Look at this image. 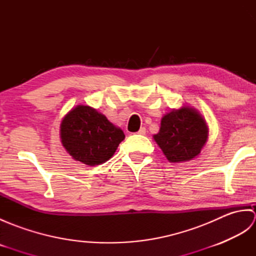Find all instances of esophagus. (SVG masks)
Instances as JSON below:
<instances>
[{
	"mask_svg": "<svg viewBox=\"0 0 256 256\" xmlns=\"http://www.w3.org/2000/svg\"><path fill=\"white\" fill-rule=\"evenodd\" d=\"M145 133H146V128H140L138 130V134H140V135H144Z\"/></svg>",
	"mask_w": 256,
	"mask_h": 256,
	"instance_id": "obj_1",
	"label": "esophagus"
}]
</instances>
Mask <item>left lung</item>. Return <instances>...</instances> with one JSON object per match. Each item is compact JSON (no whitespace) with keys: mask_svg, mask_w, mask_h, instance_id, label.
I'll return each mask as SVG.
<instances>
[{"mask_svg":"<svg viewBox=\"0 0 256 256\" xmlns=\"http://www.w3.org/2000/svg\"><path fill=\"white\" fill-rule=\"evenodd\" d=\"M153 138L170 162H188L200 154L208 140V126L194 108L182 106L162 118L160 132Z\"/></svg>","mask_w":256,"mask_h":256,"instance_id":"obj_1","label":"left lung"}]
</instances>
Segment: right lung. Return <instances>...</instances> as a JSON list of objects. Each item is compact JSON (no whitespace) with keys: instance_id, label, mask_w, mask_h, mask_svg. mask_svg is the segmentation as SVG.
I'll use <instances>...</instances> for the list:
<instances>
[{"instance_id":"add662e5","label":"right lung","mask_w":256,"mask_h":256,"mask_svg":"<svg viewBox=\"0 0 256 256\" xmlns=\"http://www.w3.org/2000/svg\"><path fill=\"white\" fill-rule=\"evenodd\" d=\"M124 138L121 128L89 106L74 108L60 124L62 146L74 160L88 166L110 160Z\"/></svg>"}]
</instances>
